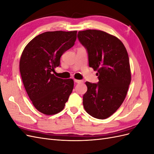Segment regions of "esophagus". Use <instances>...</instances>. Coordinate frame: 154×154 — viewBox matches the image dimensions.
I'll return each mask as SVG.
<instances>
[{
	"label": "esophagus",
	"mask_w": 154,
	"mask_h": 154,
	"mask_svg": "<svg viewBox=\"0 0 154 154\" xmlns=\"http://www.w3.org/2000/svg\"><path fill=\"white\" fill-rule=\"evenodd\" d=\"M74 82H75L76 83H82L83 81L82 80H76V79H74Z\"/></svg>",
	"instance_id": "esophagus-1"
}]
</instances>
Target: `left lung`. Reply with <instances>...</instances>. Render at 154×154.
Masks as SVG:
<instances>
[{"label":"left lung","mask_w":154,"mask_h":154,"mask_svg":"<svg viewBox=\"0 0 154 154\" xmlns=\"http://www.w3.org/2000/svg\"><path fill=\"white\" fill-rule=\"evenodd\" d=\"M78 38L87 49L89 67L97 71L99 79L97 83L85 82L83 106L92 117L108 118L123 103L131 82L127 49L117 37L103 31H79Z\"/></svg>","instance_id":"left-lung-1"}]
</instances>
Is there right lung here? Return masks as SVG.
Returning <instances> with one entry per match:
<instances>
[{
  "label": "right lung",
  "instance_id": "1",
  "mask_svg": "<svg viewBox=\"0 0 154 154\" xmlns=\"http://www.w3.org/2000/svg\"><path fill=\"white\" fill-rule=\"evenodd\" d=\"M76 35L77 31L45 32L23 50L19 64L23 84L32 105L44 114L61 112L72 91V79L63 80L52 72L63 53L74 45Z\"/></svg>",
  "mask_w": 154,
  "mask_h": 154
}]
</instances>
